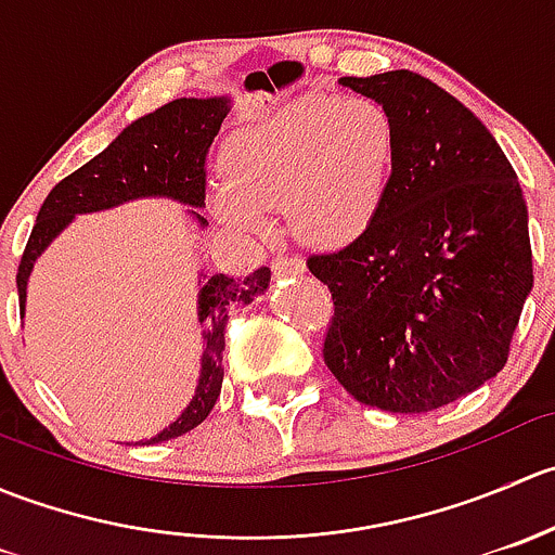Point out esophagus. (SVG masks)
Listing matches in <instances>:
<instances>
[{"mask_svg":"<svg viewBox=\"0 0 555 555\" xmlns=\"http://www.w3.org/2000/svg\"><path fill=\"white\" fill-rule=\"evenodd\" d=\"M271 271L273 276H298V273L306 271V262L300 260V257H276V260L271 262Z\"/></svg>","mask_w":555,"mask_h":555,"instance_id":"34e87169","label":"esophagus"}]
</instances>
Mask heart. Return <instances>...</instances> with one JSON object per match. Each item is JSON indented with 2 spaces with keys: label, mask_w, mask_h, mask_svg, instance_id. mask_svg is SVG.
<instances>
[{
  "label": "heart",
  "mask_w": 555,
  "mask_h": 555,
  "mask_svg": "<svg viewBox=\"0 0 555 555\" xmlns=\"http://www.w3.org/2000/svg\"><path fill=\"white\" fill-rule=\"evenodd\" d=\"M395 160V122L365 96H300L228 137L222 182L209 209L242 236L271 233L268 206H284L306 244L360 236L382 206Z\"/></svg>",
  "instance_id": "b5f03b06"
}]
</instances>
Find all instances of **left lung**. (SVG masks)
Segmentation results:
<instances>
[{
  "mask_svg": "<svg viewBox=\"0 0 555 555\" xmlns=\"http://www.w3.org/2000/svg\"><path fill=\"white\" fill-rule=\"evenodd\" d=\"M338 82L389 112L395 160L371 225L309 257L335 306L324 365L365 405L427 413L505 367L534 284L529 211L489 128L433 80Z\"/></svg>",
  "mask_w": 555,
  "mask_h": 555,
  "instance_id": "left-lung-1",
  "label": "left lung"
}]
</instances>
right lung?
Listing matches in <instances>:
<instances>
[{
    "mask_svg": "<svg viewBox=\"0 0 555 555\" xmlns=\"http://www.w3.org/2000/svg\"><path fill=\"white\" fill-rule=\"evenodd\" d=\"M228 109H231L228 96L173 99L122 128L120 137L104 153L61 179L44 198L37 225L31 228L29 244L21 257L18 276H15L21 313L26 309V284H29L37 257L77 215L112 209V206L137 198H171L201 209L206 198V153ZM190 215L201 228L206 225L198 211H190ZM268 282H271V271L266 266L242 279L225 276V273H215V276L201 273L198 322L204 327L201 333L204 354H201L198 386L177 422L160 429L155 438L144 440L142 446L179 438L209 416L222 389V373H225L222 351H225V327L231 311L249 306L257 295L266 293Z\"/></svg>",
    "mask_w": 555,
    "mask_h": 555,
    "instance_id": "add662e5",
    "label": "right lung"
}]
</instances>
